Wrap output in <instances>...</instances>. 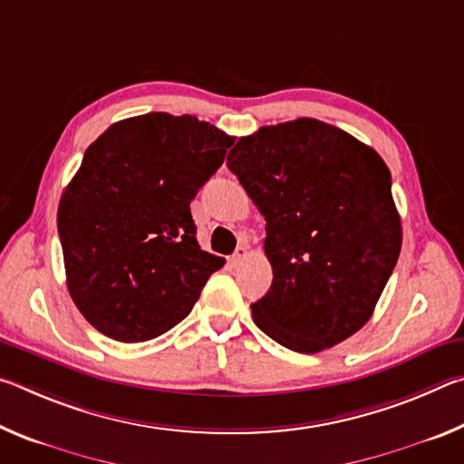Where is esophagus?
Returning a JSON list of instances; mask_svg holds the SVG:
<instances>
[{"label": "esophagus", "mask_w": 464, "mask_h": 464, "mask_svg": "<svg viewBox=\"0 0 464 464\" xmlns=\"http://www.w3.org/2000/svg\"><path fill=\"white\" fill-rule=\"evenodd\" d=\"M246 256H247V246H239L237 249L233 251V256H231V262H233V264H237V262H241L243 257H246Z\"/></svg>", "instance_id": "34e87169"}]
</instances>
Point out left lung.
<instances>
[{
    "label": "left lung",
    "instance_id": "obj_1",
    "mask_svg": "<svg viewBox=\"0 0 464 464\" xmlns=\"http://www.w3.org/2000/svg\"><path fill=\"white\" fill-rule=\"evenodd\" d=\"M227 168L266 218L274 278L254 324L301 354L354 335L401 251L387 163L342 129L296 119L241 137Z\"/></svg>",
    "mask_w": 464,
    "mask_h": 464
}]
</instances>
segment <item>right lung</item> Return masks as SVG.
Wrapping results in <instances>:
<instances>
[{
  "instance_id": "add662e5",
  "label": "right lung",
  "mask_w": 464,
  "mask_h": 464,
  "mask_svg": "<svg viewBox=\"0 0 464 464\" xmlns=\"http://www.w3.org/2000/svg\"><path fill=\"white\" fill-rule=\"evenodd\" d=\"M235 137L196 116L114 122L85 149L57 225L77 309L116 342H147L188 317L225 260L196 241L190 200Z\"/></svg>"
}]
</instances>
